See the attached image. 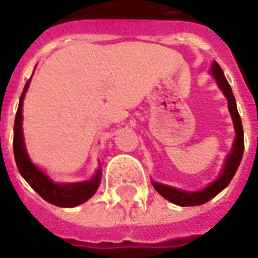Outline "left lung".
Segmentation results:
<instances>
[{
  "label": "left lung",
  "mask_w": 258,
  "mask_h": 258,
  "mask_svg": "<svg viewBox=\"0 0 258 258\" xmlns=\"http://www.w3.org/2000/svg\"><path fill=\"white\" fill-rule=\"evenodd\" d=\"M210 74L212 78L215 79L218 88L222 91L225 98L228 100V110L232 117L233 121V128H235V140H233V147L230 149V152L226 156V160L223 163V167L218 179H215L212 183L207 185L205 188L200 190V191H185V190H180L172 185L162 184L158 181L152 180V185L155 190L159 192L163 198H166L167 201H170L172 204L180 205V207H196V205H203L207 201H210L211 198L218 196L222 191L223 188H226L230 180L233 179L237 167L240 165L243 158V151H244V140H243V125L239 111L236 107V100L233 96L232 88L228 84V81L223 75V71L221 67L218 66V62H212L210 68Z\"/></svg>",
  "instance_id": "8db88e82"
}]
</instances>
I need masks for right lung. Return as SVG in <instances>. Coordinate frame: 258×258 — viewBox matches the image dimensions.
<instances>
[{
    "mask_svg": "<svg viewBox=\"0 0 258 258\" xmlns=\"http://www.w3.org/2000/svg\"><path fill=\"white\" fill-rule=\"evenodd\" d=\"M29 79L26 85L23 88L22 95L19 99V106L16 111L15 124H14V155H15V162L18 170L21 173L23 179L26 180L29 185L35 190L43 200L47 203L62 208H73L77 205L84 204L88 201L95 192L98 191L100 180H102V167L99 165L95 174L91 179L86 181H79V183H58L54 181L47 174L46 170H43L39 165L33 163L28 154V149L25 147V138H23V99L28 92L30 85Z\"/></svg>",
    "mask_w": 258,
    "mask_h": 258,
    "instance_id": "right-lung-1",
    "label": "right lung"
}]
</instances>
